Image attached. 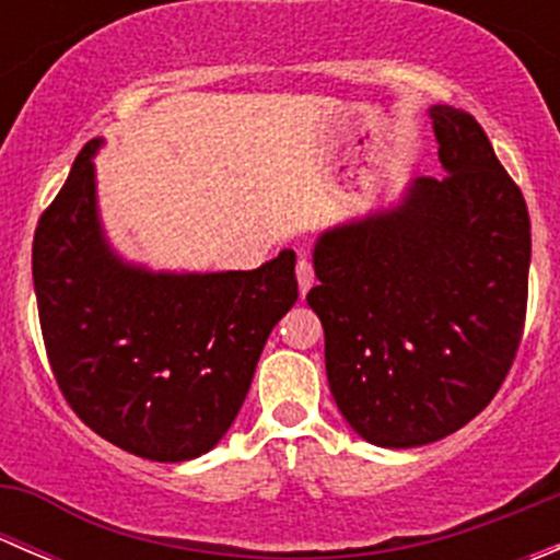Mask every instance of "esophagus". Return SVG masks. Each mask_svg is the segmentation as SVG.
<instances>
[{
    "label": "esophagus",
    "mask_w": 560,
    "mask_h": 560,
    "mask_svg": "<svg viewBox=\"0 0 560 560\" xmlns=\"http://www.w3.org/2000/svg\"><path fill=\"white\" fill-rule=\"evenodd\" d=\"M295 276H298V287H301V295H306V292L312 290L314 281H316V279H314V265H312V259H308V257L298 259Z\"/></svg>",
    "instance_id": "34e87169"
}]
</instances>
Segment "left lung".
Masks as SVG:
<instances>
[{
	"label": "left lung",
	"mask_w": 560,
	"mask_h": 560,
	"mask_svg": "<svg viewBox=\"0 0 560 560\" xmlns=\"http://www.w3.org/2000/svg\"><path fill=\"white\" fill-rule=\"evenodd\" d=\"M444 178L319 238L306 295L330 393L376 447L439 442L504 385L525 327L530 219L477 118L433 105Z\"/></svg>",
	"instance_id": "left-lung-1"
}]
</instances>
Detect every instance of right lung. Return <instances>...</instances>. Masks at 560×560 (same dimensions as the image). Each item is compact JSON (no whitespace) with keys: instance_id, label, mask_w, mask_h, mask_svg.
Returning <instances> with one entry per match:
<instances>
[{"instance_id":"1","label":"right lung","mask_w":560,"mask_h":560,"mask_svg":"<svg viewBox=\"0 0 560 560\" xmlns=\"http://www.w3.org/2000/svg\"><path fill=\"white\" fill-rule=\"evenodd\" d=\"M97 145H83L32 244L50 371L72 411L110 444L191 460L233 425L270 330L295 306V252L228 273L124 265L97 222Z\"/></svg>"}]
</instances>
